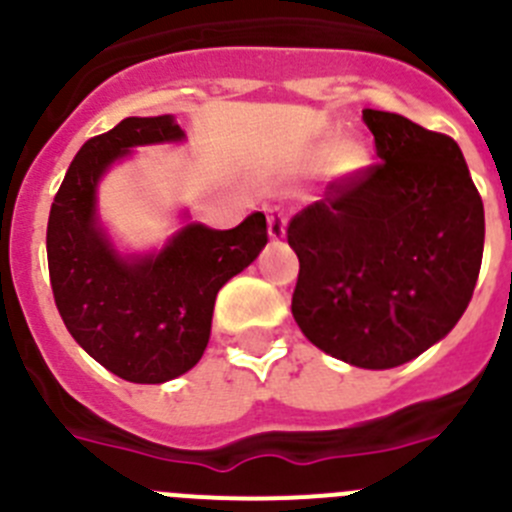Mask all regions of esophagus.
Returning <instances> with one entry per match:
<instances>
[{"label":"esophagus","mask_w":512,"mask_h":512,"mask_svg":"<svg viewBox=\"0 0 512 512\" xmlns=\"http://www.w3.org/2000/svg\"><path fill=\"white\" fill-rule=\"evenodd\" d=\"M285 227H288V214L278 207L270 209V212H267V232H270L272 240H283Z\"/></svg>","instance_id":"esophagus-1"}]
</instances>
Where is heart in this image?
<instances>
[{
    "mask_svg": "<svg viewBox=\"0 0 512 512\" xmlns=\"http://www.w3.org/2000/svg\"><path fill=\"white\" fill-rule=\"evenodd\" d=\"M313 164L318 166V169L338 164V169L346 171V174H351V171H358L361 166L366 164V154L356 146H343V143H323V146L315 151Z\"/></svg>",
    "mask_w": 512,
    "mask_h": 512,
    "instance_id": "obj_1",
    "label": "heart"
}]
</instances>
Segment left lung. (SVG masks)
Segmentation results:
<instances>
[{"mask_svg": "<svg viewBox=\"0 0 512 512\" xmlns=\"http://www.w3.org/2000/svg\"><path fill=\"white\" fill-rule=\"evenodd\" d=\"M381 164L331 181L295 214L293 318L358 369H394L442 341L480 275L485 209L455 138L364 111Z\"/></svg>", "mask_w": 512, "mask_h": 512, "instance_id": "1", "label": "left lung"}]
</instances>
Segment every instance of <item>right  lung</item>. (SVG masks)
Returning a JSON list of instances; mask_svg holds the SVG:
<instances>
[{"mask_svg": "<svg viewBox=\"0 0 512 512\" xmlns=\"http://www.w3.org/2000/svg\"><path fill=\"white\" fill-rule=\"evenodd\" d=\"M171 116L123 118L83 143L55 194L47 267L70 336L100 366L133 381L164 384L197 366L212 331L219 288L267 245V219L234 229L186 224L154 255L121 257L95 217V189L133 146L181 141Z\"/></svg>", "mask_w": 512, "mask_h": 512, "instance_id": "right-lung-1", "label": "right lung"}]
</instances>
